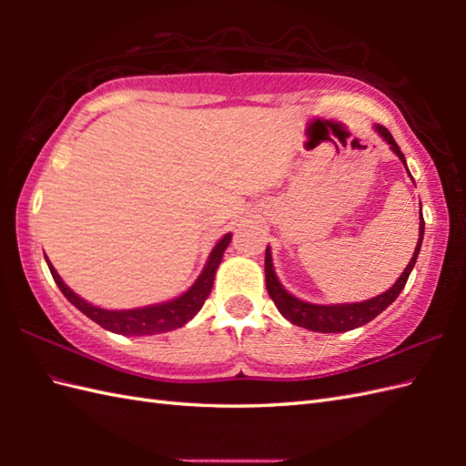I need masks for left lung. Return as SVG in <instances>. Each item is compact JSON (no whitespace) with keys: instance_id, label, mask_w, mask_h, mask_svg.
Returning a JSON list of instances; mask_svg holds the SVG:
<instances>
[{"instance_id":"obj_1","label":"left lung","mask_w":466,"mask_h":466,"mask_svg":"<svg viewBox=\"0 0 466 466\" xmlns=\"http://www.w3.org/2000/svg\"><path fill=\"white\" fill-rule=\"evenodd\" d=\"M374 132L379 134L382 140L390 146V150L399 156V160L404 164L409 172L407 160H404V154L400 152L399 144L394 142L392 134L386 130L384 126L374 124ZM410 176V172H409ZM412 180V176H410ZM420 224H419V242L417 248L412 252V258L407 264V268L402 270V274L399 276V280L394 282L389 290L374 296L370 300L364 302H344V304H314V302H306L300 300L299 296L290 294L289 290L284 289L282 282L279 280L274 270V262H272V252L270 246H266V258H264V272H266V289H268L270 299L274 300L276 309L284 316L286 320L302 326V329H309L314 332H346V330H354L359 329L362 324H369L372 319H376L382 310L389 309V306L399 299V294L402 292L404 284H407L409 276L417 264L420 246H422V238H424V218H422V206H420Z\"/></svg>"}]
</instances>
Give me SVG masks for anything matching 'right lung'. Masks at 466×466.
I'll return each instance as SVG.
<instances>
[{
  "label": "right lung",
  "instance_id": "1",
  "mask_svg": "<svg viewBox=\"0 0 466 466\" xmlns=\"http://www.w3.org/2000/svg\"><path fill=\"white\" fill-rule=\"evenodd\" d=\"M230 240H232V234L228 232L216 242L210 256H208L206 266L202 268L200 276H198L194 284L186 292L176 296V299H172V300L142 306V309H130V310H107V309H100V306H94L92 302L84 300L82 296H77L62 280V276L56 272L52 262H49L47 258H46V262H47L49 272H52V276H54L57 289L62 290L66 299L72 302L77 310L84 312L87 319H92L96 324H100L102 329L116 332V334L147 336V334H162V332L182 329L186 322H190L194 316L200 312V309L204 306V300L208 299V294L212 292L216 270L222 262L224 250L228 248Z\"/></svg>",
  "mask_w": 466,
  "mask_h": 466
}]
</instances>
